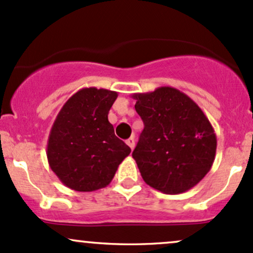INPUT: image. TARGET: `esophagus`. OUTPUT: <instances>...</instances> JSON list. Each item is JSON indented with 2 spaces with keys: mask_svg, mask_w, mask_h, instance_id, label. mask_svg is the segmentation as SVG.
Instances as JSON below:
<instances>
[{
  "mask_svg": "<svg viewBox=\"0 0 253 253\" xmlns=\"http://www.w3.org/2000/svg\"><path fill=\"white\" fill-rule=\"evenodd\" d=\"M126 144L127 145L129 146V148H131L132 150L134 149V145H135V141H134V137H131V138H128V139L126 140Z\"/></svg>",
  "mask_w": 253,
  "mask_h": 253,
  "instance_id": "1",
  "label": "esophagus"
}]
</instances>
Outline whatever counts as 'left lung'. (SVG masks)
I'll return each mask as SVG.
<instances>
[{
	"label": "left lung",
	"instance_id": "left-lung-1",
	"mask_svg": "<svg viewBox=\"0 0 253 253\" xmlns=\"http://www.w3.org/2000/svg\"><path fill=\"white\" fill-rule=\"evenodd\" d=\"M132 97L144 122L132 154L143 180L162 193L191 190L215 160L217 140L210 121L196 102L170 86Z\"/></svg>",
	"mask_w": 253,
	"mask_h": 253
}]
</instances>
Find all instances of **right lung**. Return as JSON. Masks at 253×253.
<instances>
[{
	"instance_id": "right-lung-1",
	"label": "right lung",
	"mask_w": 253,
	"mask_h": 253,
	"mask_svg": "<svg viewBox=\"0 0 253 253\" xmlns=\"http://www.w3.org/2000/svg\"><path fill=\"white\" fill-rule=\"evenodd\" d=\"M118 92L85 87L63 104L50 131L46 157L63 185L91 192L110 184L131 152L114 133L108 114Z\"/></svg>"
}]
</instances>
